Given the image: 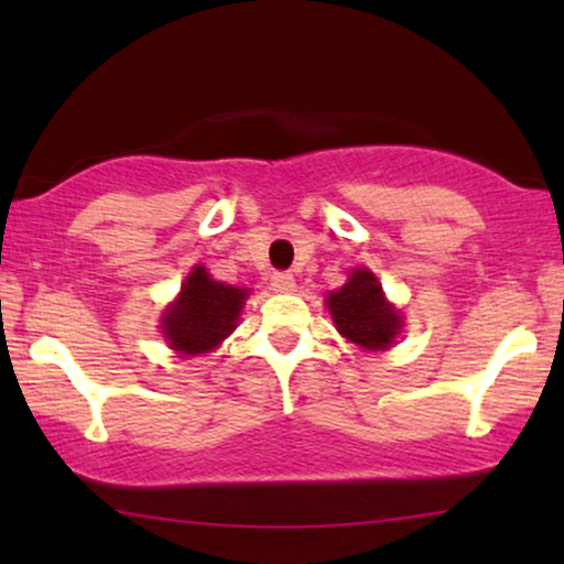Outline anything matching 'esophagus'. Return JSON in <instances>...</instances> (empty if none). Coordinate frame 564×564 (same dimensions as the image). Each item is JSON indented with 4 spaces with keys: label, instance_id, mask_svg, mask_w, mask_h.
Segmentation results:
<instances>
[{
    "label": "esophagus",
    "instance_id": "34e87169",
    "mask_svg": "<svg viewBox=\"0 0 564 564\" xmlns=\"http://www.w3.org/2000/svg\"><path fill=\"white\" fill-rule=\"evenodd\" d=\"M272 288L276 292L295 290V276H292L290 272H276V274H272Z\"/></svg>",
    "mask_w": 564,
    "mask_h": 564
}]
</instances>
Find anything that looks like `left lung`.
Segmentation results:
<instances>
[{"mask_svg": "<svg viewBox=\"0 0 564 564\" xmlns=\"http://www.w3.org/2000/svg\"><path fill=\"white\" fill-rule=\"evenodd\" d=\"M336 328L365 349H388L400 330V315L382 295V284L367 269H354L349 282L328 295Z\"/></svg>", "mask_w": 564, "mask_h": 564, "instance_id": "1", "label": "left lung"}]
</instances>
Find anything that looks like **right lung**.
Returning <instances> with one entry per match:
<instances>
[{"mask_svg": "<svg viewBox=\"0 0 564 564\" xmlns=\"http://www.w3.org/2000/svg\"><path fill=\"white\" fill-rule=\"evenodd\" d=\"M246 290L210 280L205 267H195L182 295L164 315V334L180 354H205L236 328Z\"/></svg>", "mask_w": 564, "mask_h": 564, "instance_id": "right-lung-1", "label": "right lung"}]
</instances>
